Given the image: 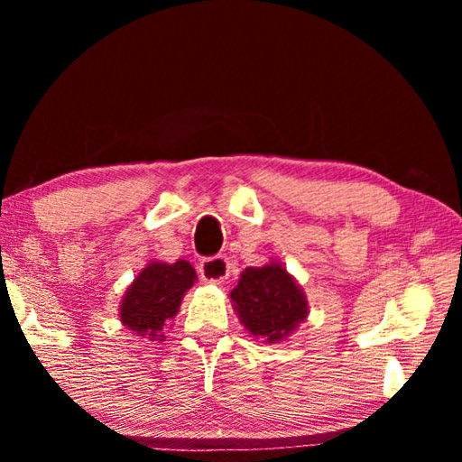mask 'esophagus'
<instances>
[{"mask_svg": "<svg viewBox=\"0 0 462 462\" xmlns=\"http://www.w3.org/2000/svg\"><path fill=\"white\" fill-rule=\"evenodd\" d=\"M199 275L208 283H224L230 275V264L224 256H212L199 263Z\"/></svg>", "mask_w": 462, "mask_h": 462, "instance_id": "obj_1", "label": "esophagus"}]
</instances>
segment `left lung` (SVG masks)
<instances>
[{
    "label": "left lung",
    "mask_w": 462,
    "mask_h": 462,
    "mask_svg": "<svg viewBox=\"0 0 462 462\" xmlns=\"http://www.w3.org/2000/svg\"><path fill=\"white\" fill-rule=\"evenodd\" d=\"M230 300L246 330L269 344L285 340L308 318L306 293L275 261L242 271Z\"/></svg>",
    "instance_id": "1"
}]
</instances>
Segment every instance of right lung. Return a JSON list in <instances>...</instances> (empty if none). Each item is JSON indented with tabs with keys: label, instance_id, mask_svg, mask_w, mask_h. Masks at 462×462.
<instances>
[{
	"label": "right lung",
	"instance_id": "add662e5",
	"mask_svg": "<svg viewBox=\"0 0 462 462\" xmlns=\"http://www.w3.org/2000/svg\"><path fill=\"white\" fill-rule=\"evenodd\" d=\"M195 281L198 275L187 261L148 263L124 293L120 322L143 338L162 340V330L177 316L185 291Z\"/></svg>",
	"mask_w": 462,
	"mask_h": 462
}]
</instances>
